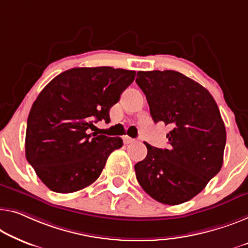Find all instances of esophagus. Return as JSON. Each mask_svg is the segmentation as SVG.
Masks as SVG:
<instances>
[{
    "instance_id": "esophagus-1",
    "label": "esophagus",
    "mask_w": 248,
    "mask_h": 248,
    "mask_svg": "<svg viewBox=\"0 0 248 248\" xmlns=\"http://www.w3.org/2000/svg\"><path fill=\"white\" fill-rule=\"evenodd\" d=\"M124 142L125 143V145H129V143L135 142V139H132V138H130V137H128V136H124Z\"/></svg>"
}]
</instances>
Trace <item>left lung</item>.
I'll use <instances>...</instances> for the list:
<instances>
[{
  "instance_id": "8db88e82",
  "label": "left lung",
  "mask_w": 248,
  "mask_h": 248,
  "mask_svg": "<svg viewBox=\"0 0 248 248\" xmlns=\"http://www.w3.org/2000/svg\"><path fill=\"white\" fill-rule=\"evenodd\" d=\"M136 82L146 94L155 123L170 128L168 149L145 142L137 180L155 201L179 205L198 195L223 166L226 129L209 91L172 70L139 71Z\"/></svg>"
}]
</instances>
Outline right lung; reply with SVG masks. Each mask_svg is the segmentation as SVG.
<instances>
[{
	"mask_svg": "<svg viewBox=\"0 0 248 248\" xmlns=\"http://www.w3.org/2000/svg\"><path fill=\"white\" fill-rule=\"evenodd\" d=\"M136 71L111 66L73 68L44 87L30 110L25 157L46 186L75 193L94 183L120 137L89 134L93 123L109 124V110L134 82Z\"/></svg>",
	"mask_w": 248,
	"mask_h": 248,
	"instance_id": "add662e5",
	"label": "right lung"
}]
</instances>
